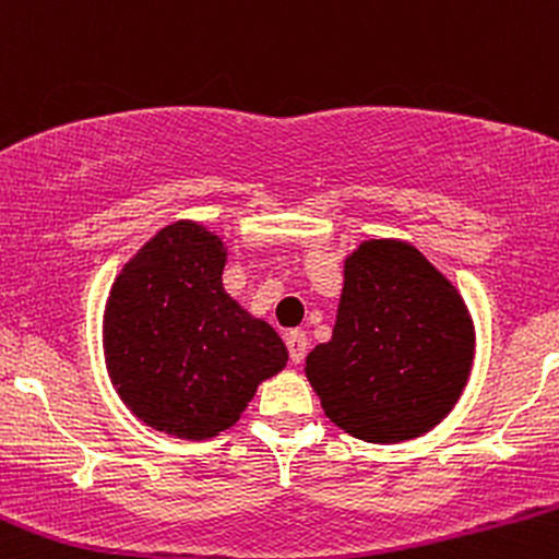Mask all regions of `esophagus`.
I'll use <instances>...</instances> for the list:
<instances>
[{"instance_id":"1","label":"esophagus","mask_w":559,"mask_h":559,"mask_svg":"<svg viewBox=\"0 0 559 559\" xmlns=\"http://www.w3.org/2000/svg\"><path fill=\"white\" fill-rule=\"evenodd\" d=\"M286 346H288V357H292V362H301L307 355V333L301 329H292L286 333Z\"/></svg>"}]
</instances>
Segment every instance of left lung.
<instances>
[{"label":"left lung","mask_w":559,"mask_h":559,"mask_svg":"<svg viewBox=\"0 0 559 559\" xmlns=\"http://www.w3.org/2000/svg\"><path fill=\"white\" fill-rule=\"evenodd\" d=\"M473 355L476 329L452 281L413 243L368 239L344 260L333 333L305 373L342 431L396 444L452 413Z\"/></svg>","instance_id":"left-lung-1"}]
</instances>
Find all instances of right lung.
I'll return each instance as SVG.
<instances>
[{
	"label": "right lung",
	"mask_w": 559,
	"mask_h": 559,
	"mask_svg": "<svg viewBox=\"0 0 559 559\" xmlns=\"http://www.w3.org/2000/svg\"><path fill=\"white\" fill-rule=\"evenodd\" d=\"M228 249L202 223L176 221L126 262L102 320L107 373L144 426L213 439L262 381L286 368L273 325L223 288Z\"/></svg>",
	"instance_id": "1"
}]
</instances>
